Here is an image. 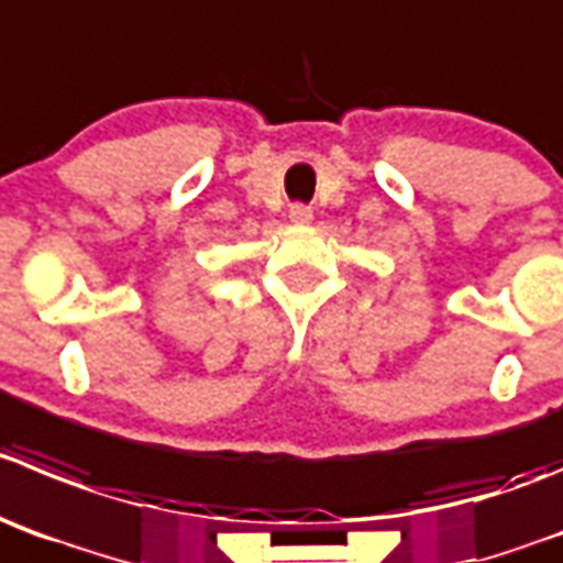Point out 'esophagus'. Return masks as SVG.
Here are the masks:
<instances>
[{
    "label": "esophagus",
    "mask_w": 563,
    "mask_h": 563,
    "mask_svg": "<svg viewBox=\"0 0 563 563\" xmlns=\"http://www.w3.org/2000/svg\"><path fill=\"white\" fill-rule=\"evenodd\" d=\"M288 219H291L294 224H311L313 210L306 208V205H291V208H288Z\"/></svg>",
    "instance_id": "1"
}]
</instances>
